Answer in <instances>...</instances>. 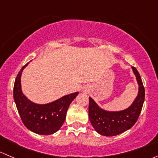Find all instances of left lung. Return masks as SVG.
<instances>
[{
	"mask_svg": "<svg viewBox=\"0 0 158 158\" xmlns=\"http://www.w3.org/2000/svg\"><path fill=\"white\" fill-rule=\"evenodd\" d=\"M132 70L138 84V93L128 108L120 111L104 110L89 97V117L98 134L106 137L116 136L131 129L137 122L144 102L145 91L139 73L134 67Z\"/></svg>",
	"mask_w": 158,
	"mask_h": 158,
	"instance_id": "left-lung-1",
	"label": "left lung"
}]
</instances>
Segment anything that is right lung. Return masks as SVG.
Listing matches in <instances>:
<instances>
[{"label":"right lung","mask_w":158,"mask_h":158,"mask_svg":"<svg viewBox=\"0 0 158 158\" xmlns=\"http://www.w3.org/2000/svg\"><path fill=\"white\" fill-rule=\"evenodd\" d=\"M28 63L20 70L14 85V99L18 113L24 126L31 131L41 135L52 134L62 126L69 106L79 92L65 95L48 103L32 102L23 93L21 84V74Z\"/></svg>","instance_id":"right-lung-1"}]
</instances>
